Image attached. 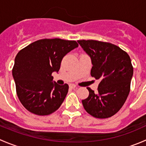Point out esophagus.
Here are the masks:
<instances>
[{
    "label": "esophagus",
    "mask_w": 146,
    "mask_h": 146,
    "mask_svg": "<svg viewBox=\"0 0 146 146\" xmlns=\"http://www.w3.org/2000/svg\"><path fill=\"white\" fill-rule=\"evenodd\" d=\"M69 87H70V88H71V89H78V87L76 86V85H73V84H70V85H69Z\"/></svg>",
    "instance_id": "1"
}]
</instances>
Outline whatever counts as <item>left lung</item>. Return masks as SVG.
<instances>
[{
	"label": "left lung",
	"mask_w": 146,
	"mask_h": 146,
	"mask_svg": "<svg viewBox=\"0 0 146 146\" xmlns=\"http://www.w3.org/2000/svg\"><path fill=\"white\" fill-rule=\"evenodd\" d=\"M78 42L91 59V76L100 80L98 92L88 88L89 96L82 100L84 109L95 118L112 117L121 108L130 92L133 73L130 57L112 44L95 40Z\"/></svg>",
	"instance_id": "1"
}]
</instances>
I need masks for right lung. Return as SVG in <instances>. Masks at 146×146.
Listing matches in <instances>:
<instances>
[{
  "mask_svg": "<svg viewBox=\"0 0 146 146\" xmlns=\"http://www.w3.org/2000/svg\"><path fill=\"white\" fill-rule=\"evenodd\" d=\"M78 44L76 41L44 39L20 50L15 58L13 77L20 102L30 112L48 115L58 110L68 91V85L53 81L66 54Z\"/></svg>",
  "mask_w": 146,
  "mask_h": 146,
  "instance_id": "add662e5",
  "label": "right lung"
}]
</instances>
